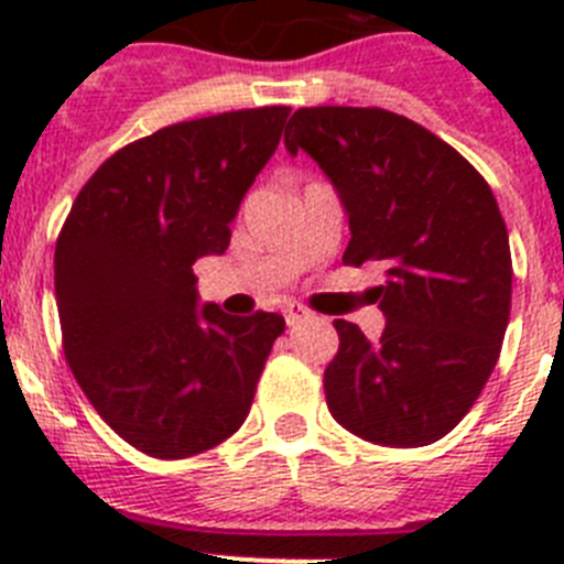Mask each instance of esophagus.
<instances>
[{
    "label": "esophagus",
    "mask_w": 564,
    "mask_h": 564,
    "mask_svg": "<svg viewBox=\"0 0 564 564\" xmlns=\"http://www.w3.org/2000/svg\"><path fill=\"white\" fill-rule=\"evenodd\" d=\"M307 316H311V313H307L302 305H288V307H285V322H288V327L299 325V322H302V318H307Z\"/></svg>",
    "instance_id": "obj_1"
}]
</instances>
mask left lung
I'll return each mask as SVG.
<instances>
[{"label":"left lung","instance_id":"8db88e82","mask_svg":"<svg viewBox=\"0 0 564 564\" xmlns=\"http://www.w3.org/2000/svg\"><path fill=\"white\" fill-rule=\"evenodd\" d=\"M285 149L307 152L338 192L344 265L378 262L387 327L370 341L336 318L325 370L330 415L364 441H441L471 410L500 358L511 313V248L495 194L460 152L378 107L296 109Z\"/></svg>","mask_w":564,"mask_h":564}]
</instances>
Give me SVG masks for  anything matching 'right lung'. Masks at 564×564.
<instances>
[{
    "label": "right lung",
    "mask_w": 564,
    "mask_h": 564,
    "mask_svg": "<svg viewBox=\"0 0 564 564\" xmlns=\"http://www.w3.org/2000/svg\"><path fill=\"white\" fill-rule=\"evenodd\" d=\"M288 107L158 129L101 163L56 242L64 356L98 415L161 460L242 426L279 313L200 305L192 265L226 253L239 203L276 152Z\"/></svg>",
    "instance_id": "add662e5"
}]
</instances>
